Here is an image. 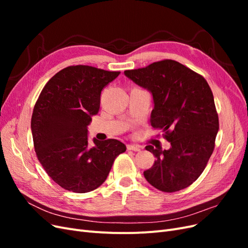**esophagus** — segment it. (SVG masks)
Returning a JSON list of instances; mask_svg holds the SVG:
<instances>
[{"mask_svg":"<svg viewBox=\"0 0 248 248\" xmlns=\"http://www.w3.org/2000/svg\"><path fill=\"white\" fill-rule=\"evenodd\" d=\"M127 149L128 150H131V151H136V152H139L140 151V146H137V145H127Z\"/></svg>","mask_w":248,"mask_h":248,"instance_id":"1","label":"esophagus"}]
</instances>
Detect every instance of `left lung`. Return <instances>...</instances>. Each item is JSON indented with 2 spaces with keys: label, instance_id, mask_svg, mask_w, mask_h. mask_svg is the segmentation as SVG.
Instances as JSON below:
<instances>
[{
  "label": "left lung",
  "instance_id": "obj_1",
  "mask_svg": "<svg viewBox=\"0 0 248 248\" xmlns=\"http://www.w3.org/2000/svg\"><path fill=\"white\" fill-rule=\"evenodd\" d=\"M124 74L152 94L154 108L150 122L170 142L169 150L146 146L156 157L153 167L144 171L146 180L164 192L186 188L204 171L219 129L208 82L172 60L126 70Z\"/></svg>",
  "mask_w": 248,
  "mask_h": 248
}]
</instances>
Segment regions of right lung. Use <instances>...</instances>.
I'll return each instance as SVG.
<instances>
[{
    "mask_svg": "<svg viewBox=\"0 0 248 248\" xmlns=\"http://www.w3.org/2000/svg\"><path fill=\"white\" fill-rule=\"evenodd\" d=\"M119 74L69 66L47 81L35 104L31 129L36 155L47 175L66 190L85 193L98 188L116 157L126 151L118 140L93 139L94 145H90L88 139L102 89Z\"/></svg>",
    "mask_w": 248,
    "mask_h": 248,
    "instance_id": "add662e5",
    "label": "right lung"
}]
</instances>
